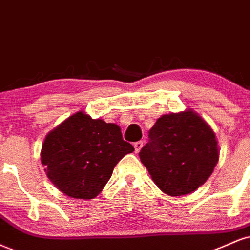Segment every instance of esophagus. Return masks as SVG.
<instances>
[{
  "label": "esophagus",
  "mask_w": 250,
  "mask_h": 250,
  "mask_svg": "<svg viewBox=\"0 0 250 250\" xmlns=\"http://www.w3.org/2000/svg\"><path fill=\"white\" fill-rule=\"evenodd\" d=\"M144 146V142L143 141H138V142H135L134 143V148H135V151L136 152H140V150L142 149V146Z\"/></svg>",
  "instance_id": "obj_1"
}]
</instances>
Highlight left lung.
Here are the masks:
<instances>
[{
  "label": "left lung",
  "instance_id": "obj_1",
  "mask_svg": "<svg viewBox=\"0 0 250 250\" xmlns=\"http://www.w3.org/2000/svg\"><path fill=\"white\" fill-rule=\"evenodd\" d=\"M140 158L165 194L180 197L209 178L219 161L213 129L193 109L164 114L149 131Z\"/></svg>",
  "mask_w": 250,
  "mask_h": 250
}]
</instances>
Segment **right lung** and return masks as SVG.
<instances>
[{"label":"right lung","mask_w":250,"mask_h":250,"mask_svg":"<svg viewBox=\"0 0 250 250\" xmlns=\"http://www.w3.org/2000/svg\"><path fill=\"white\" fill-rule=\"evenodd\" d=\"M133 151L134 146L123 141L119 125L92 119L80 110L46 135L41 161L59 191L88 200L99 195L115 165Z\"/></svg>","instance_id":"add662e5"}]
</instances>
